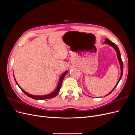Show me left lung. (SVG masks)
<instances>
[{"instance_id":"obj_1","label":"left lung","mask_w":135,"mask_h":135,"mask_svg":"<svg viewBox=\"0 0 135 135\" xmlns=\"http://www.w3.org/2000/svg\"><path fill=\"white\" fill-rule=\"evenodd\" d=\"M104 44L109 45V46H110V47H113L114 49V50L115 51L116 54H117V59H118V61H119V65H120V77H119V80H118V82L116 84V85H115V87H114V88L112 89V91L111 92H110L108 94H107V95H106L105 96H107L110 95V94L113 91V90L117 87V84H118V83L119 82L120 80L121 79L122 75H123V62H122V59H121V56H120L119 50V48H118V46H117V45L115 43H114L113 42H112V41H110V40L109 39H108V38H105V42H104Z\"/></svg>"}]
</instances>
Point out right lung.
<instances>
[{"label":"right lung","instance_id":"right-lung-1","mask_svg":"<svg viewBox=\"0 0 135 135\" xmlns=\"http://www.w3.org/2000/svg\"><path fill=\"white\" fill-rule=\"evenodd\" d=\"M68 73V70L65 71L63 74L61 75L60 77L59 78V82L57 84V87L55 89V90L52 92V93H50V94H48V95H39V96H36V95H31V94L27 93V92L23 90V89L20 86L19 84H18V83L17 82V81H16L15 78V75H14V73H13V76H14V78H15V80L16 81V84H17L18 86L19 87V88L21 89L22 91L26 95H27V96H28L29 97L31 98V99H33L34 100H45V99H51V98L53 97H55L57 94L59 93V92H60V89L61 88V85H62V81L63 79L64 78V77L65 76V75H66V74Z\"/></svg>","mask_w":135,"mask_h":135}]
</instances>
